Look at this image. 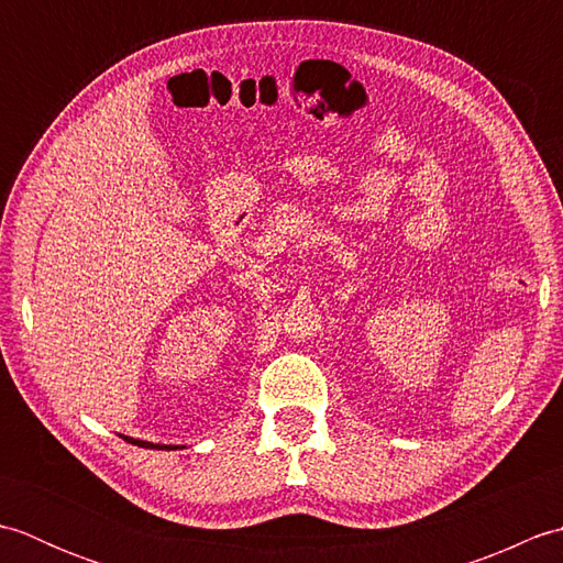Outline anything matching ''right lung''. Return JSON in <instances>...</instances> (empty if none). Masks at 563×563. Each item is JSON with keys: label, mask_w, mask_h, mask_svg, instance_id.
Masks as SVG:
<instances>
[{"label": "right lung", "mask_w": 563, "mask_h": 563, "mask_svg": "<svg viewBox=\"0 0 563 563\" xmlns=\"http://www.w3.org/2000/svg\"><path fill=\"white\" fill-rule=\"evenodd\" d=\"M130 442H135V445H142V448H152V450H174L172 445H154V442H142V440H133V438H125Z\"/></svg>", "instance_id": "right-lung-1"}]
</instances>
